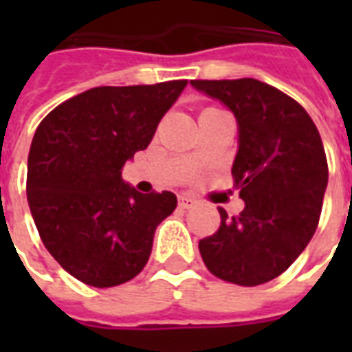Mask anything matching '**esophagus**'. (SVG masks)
<instances>
[{
    "label": "esophagus",
    "mask_w": 352,
    "mask_h": 352,
    "mask_svg": "<svg viewBox=\"0 0 352 352\" xmlns=\"http://www.w3.org/2000/svg\"><path fill=\"white\" fill-rule=\"evenodd\" d=\"M195 204H197V201L192 197H188V195H181V197H179V206H181V208H184V210L193 208Z\"/></svg>",
    "instance_id": "34e87169"
}]
</instances>
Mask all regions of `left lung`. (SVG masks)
Returning <instances> with one entry per match:
<instances>
[{"label": "left lung", "mask_w": 352, "mask_h": 352, "mask_svg": "<svg viewBox=\"0 0 352 352\" xmlns=\"http://www.w3.org/2000/svg\"><path fill=\"white\" fill-rule=\"evenodd\" d=\"M237 120L232 175L245 208L199 241L204 265L217 278L256 287L278 278L316 232L329 170L322 137L309 113L256 78L192 80Z\"/></svg>", "instance_id": "obj_1"}]
</instances>
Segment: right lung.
Here are the masks:
<instances>
[{"label": "right lung", "instance_id": "add662e5", "mask_svg": "<svg viewBox=\"0 0 352 352\" xmlns=\"http://www.w3.org/2000/svg\"><path fill=\"white\" fill-rule=\"evenodd\" d=\"M186 80L95 87L52 109L27 162V201L51 256L82 283L106 289L133 279L149 259L175 193H140L122 168L146 149Z\"/></svg>", "mask_w": 352, "mask_h": 352}]
</instances>
